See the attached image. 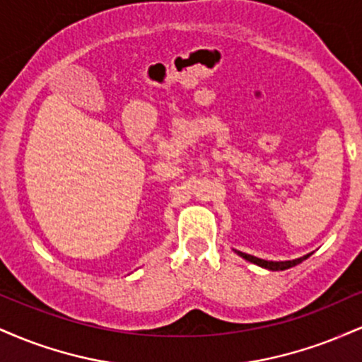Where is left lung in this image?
I'll use <instances>...</instances> for the list:
<instances>
[{
  "instance_id": "8db88e82",
  "label": "left lung",
  "mask_w": 362,
  "mask_h": 362,
  "mask_svg": "<svg viewBox=\"0 0 362 362\" xmlns=\"http://www.w3.org/2000/svg\"><path fill=\"white\" fill-rule=\"evenodd\" d=\"M235 252L238 253L240 257H243L245 260L252 262V264H257V265H260V267H264V269H269V271H286V269H289V267H294V265L301 264L303 260H306V259H308V257L311 255V253H308V255H305V257H300V259H294V260L272 262V260H264V259H259V257L248 255V253H243V252H238V250H235Z\"/></svg>"
}]
</instances>
